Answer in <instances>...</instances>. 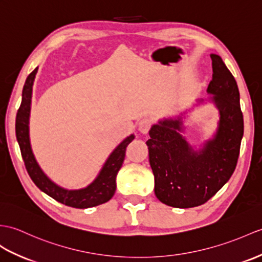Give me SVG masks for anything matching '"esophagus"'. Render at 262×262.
<instances>
[{"label": "esophagus", "instance_id": "34e87169", "mask_svg": "<svg viewBox=\"0 0 262 262\" xmlns=\"http://www.w3.org/2000/svg\"><path fill=\"white\" fill-rule=\"evenodd\" d=\"M151 125H153V120L149 119V118H144V119L139 121L138 129H139V132L143 133V134H147L150 129Z\"/></svg>", "mask_w": 262, "mask_h": 262}]
</instances>
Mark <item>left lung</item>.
Returning a JSON list of instances; mask_svg holds the SVG:
<instances>
[{
    "instance_id": "left-lung-1",
    "label": "left lung",
    "mask_w": 262,
    "mask_h": 262,
    "mask_svg": "<svg viewBox=\"0 0 262 262\" xmlns=\"http://www.w3.org/2000/svg\"><path fill=\"white\" fill-rule=\"evenodd\" d=\"M211 59L213 75L206 91L220 113L214 137L194 150L181 135L184 127L179 116L151 126L146 142L155 195L174 208L204 204L230 180L239 159L243 115L238 84L220 56L211 54Z\"/></svg>"
}]
</instances>
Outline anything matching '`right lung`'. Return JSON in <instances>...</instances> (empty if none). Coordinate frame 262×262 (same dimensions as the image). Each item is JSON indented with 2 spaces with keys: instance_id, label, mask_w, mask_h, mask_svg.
<instances>
[{
  "instance_id": "1",
  "label": "right lung",
  "mask_w": 262,
  "mask_h": 262,
  "mask_svg": "<svg viewBox=\"0 0 262 262\" xmlns=\"http://www.w3.org/2000/svg\"><path fill=\"white\" fill-rule=\"evenodd\" d=\"M36 72H38V68H35L28 76L26 83H24L22 101L15 119L16 139L30 178L42 192H45L58 202L71 206V208L87 209L106 203L113 198L115 191H116V176L124 163L126 147L135 136L132 134L114 149L106 163L103 164L98 176L88 186L80 188V190H67V188L53 183L42 171L38 162L35 161L29 137V117L30 109H31L32 86Z\"/></svg>"
}]
</instances>
